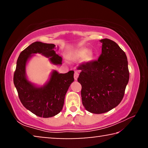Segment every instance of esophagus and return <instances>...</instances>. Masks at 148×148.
I'll return each instance as SVG.
<instances>
[{
	"mask_svg": "<svg viewBox=\"0 0 148 148\" xmlns=\"http://www.w3.org/2000/svg\"><path fill=\"white\" fill-rule=\"evenodd\" d=\"M78 76H79L78 72L76 71H74V79L75 80H77V77H78Z\"/></svg>",
	"mask_w": 148,
	"mask_h": 148,
	"instance_id": "34e87169",
	"label": "esophagus"
}]
</instances>
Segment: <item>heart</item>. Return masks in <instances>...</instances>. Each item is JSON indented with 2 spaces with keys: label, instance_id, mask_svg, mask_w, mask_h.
<instances>
[{
  "label": "heart",
  "instance_id": "b5f03b06",
  "mask_svg": "<svg viewBox=\"0 0 148 148\" xmlns=\"http://www.w3.org/2000/svg\"><path fill=\"white\" fill-rule=\"evenodd\" d=\"M84 57V60L86 61H91L93 57V54L91 51H88L87 49H79V51L75 52L71 56V58L72 59H81Z\"/></svg>",
  "mask_w": 148,
  "mask_h": 148
}]
</instances>
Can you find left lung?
<instances>
[{
    "instance_id": "obj_1",
    "label": "left lung",
    "mask_w": 148,
    "mask_h": 148,
    "mask_svg": "<svg viewBox=\"0 0 148 148\" xmlns=\"http://www.w3.org/2000/svg\"><path fill=\"white\" fill-rule=\"evenodd\" d=\"M97 60L84 62L77 81L82 85V104L92 114H102L116 107L124 97L129 79L125 52L112 40L104 38Z\"/></svg>"
}]
</instances>
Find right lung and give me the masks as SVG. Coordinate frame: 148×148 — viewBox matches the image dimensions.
<instances>
[{"label":"right lung","instance_id":"add662e5","mask_svg":"<svg viewBox=\"0 0 148 148\" xmlns=\"http://www.w3.org/2000/svg\"><path fill=\"white\" fill-rule=\"evenodd\" d=\"M56 45L35 42L21 52L14 74V84L22 104L37 116L51 117L63 107L65 95L74 82V71L59 74L53 71L49 81L43 87H36L27 79L25 65L31 54L42 53L54 64H61L62 57L56 53Z\"/></svg>","mask_w":148,"mask_h":148}]
</instances>
